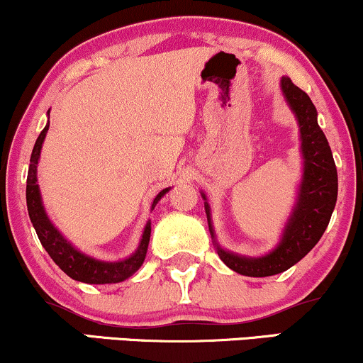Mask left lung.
I'll use <instances>...</instances> for the list:
<instances>
[{
    "label": "left lung",
    "instance_id": "obj_1",
    "mask_svg": "<svg viewBox=\"0 0 363 363\" xmlns=\"http://www.w3.org/2000/svg\"><path fill=\"white\" fill-rule=\"evenodd\" d=\"M284 98L294 111L299 123L301 152H303V181L299 184L298 199L284 226L279 245L264 257H243L226 252L215 242L218 255L235 272L248 277H269L281 274L298 264L320 242L330 223L331 213L338 196V176L333 154L325 133L318 125L316 108L309 96L294 86L289 77H282ZM206 209L209 233L215 238L211 225V209L206 196L201 193Z\"/></svg>",
    "mask_w": 363,
    "mask_h": 363
}]
</instances>
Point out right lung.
<instances>
[{
  "label": "right lung",
  "instance_id": "1",
  "mask_svg": "<svg viewBox=\"0 0 363 363\" xmlns=\"http://www.w3.org/2000/svg\"><path fill=\"white\" fill-rule=\"evenodd\" d=\"M49 125H45V128L42 130L38 135L37 142L32 150V157H30V167H28V177H27V208H28V216L32 220V225L35 231H37V237L40 240L42 247L45 248L47 253L50 255V259L59 265L60 269L67 274L69 277L74 281L86 282V284H116L125 281L130 276H133L137 270L142 267L143 260H145L148 242H150V221L145 225L143 230L142 240H140V245L135 253L128 257V259L120 260V262H104L93 259V257L86 255L74 248L71 243L62 237L59 230L52 225V221L47 216L45 208L42 204V196L40 189L37 184V164L40 159V150L42 143L45 140L47 130ZM170 187H165L164 191H160L155 196L154 203H152V209L155 208V204L162 199V196L167 193Z\"/></svg>",
  "mask_w": 363,
  "mask_h": 363
}]
</instances>
